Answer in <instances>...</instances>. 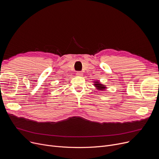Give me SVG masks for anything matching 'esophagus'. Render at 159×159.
Instances as JSON below:
<instances>
[{
  "mask_svg": "<svg viewBox=\"0 0 159 159\" xmlns=\"http://www.w3.org/2000/svg\"><path fill=\"white\" fill-rule=\"evenodd\" d=\"M76 75H77V76H82L83 73H82V71H77V73H76Z\"/></svg>",
  "mask_w": 159,
  "mask_h": 159,
  "instance_id": "esophagus-1",
  "label": "esophagus"
}]
</instances>
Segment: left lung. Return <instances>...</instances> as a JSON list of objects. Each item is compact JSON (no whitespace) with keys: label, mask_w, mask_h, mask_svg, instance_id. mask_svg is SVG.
I'll list each match as a JSON object with an SVG mask.
<instances>
[{"label":"left lung","mask_w":159,"mask_h":159,"mask_svg":"<svg viewBox=\"0 0 159 159\" xmlns=\"http://www.w3.org/2000/svg\"><path fill=\"white\" fill-rule=\"evenodd\" d=\"M94 83H95L94 86H95V88H97V89L98 90H102V91H103V90H105V89H106V86L102 84L99 81H98V80L95 81Z\"/></svg>","instance_id":"1"}]
</instances>
